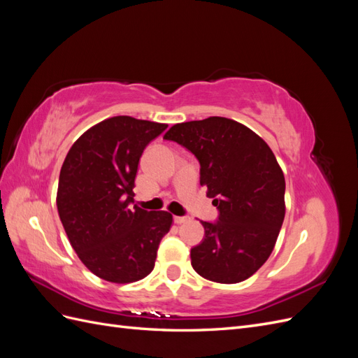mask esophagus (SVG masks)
<instances>
[{
    "mask_svg": "<svg viewBox=\"0 0 358 358\" xmlns=\"http://www.w3.org/2000/svg\"><path fill=\"white\" fill-rule=\"evenodd\" d=\"M173 220H175V222H176V224H183V222L189 221L188 216H175V218H173Z\"/></svg>",
    "mask_w": 358,
    "mask_h": 358,
    "instance_id": "obj_1",
    "label": "esophagus"
}]
</instances>
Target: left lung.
Instances as JSON below:
<instances>
[{"mask_svg":"<svg viewBox=\"0 0 358 358\" xmlns=\"http://www.w3.org/2000/svg\"><path fill=\"white\" fill-rule=\"evenodd\" d=\"M200 162V185L220 215L201 221L203 241L191 248L196 272L237 284L272 254L285 216V178L272 149L248 127L221 116L173 125L164 136Z\"/></svg>","mask_w":358,"mask_h":358,"instance_id":"obj_1","label":"left lung"}]
</instances>
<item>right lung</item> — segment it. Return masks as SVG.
I'll return each instance as SVG.
<instances>
[{
  "mask_svg": "<svg viewBox=\"0 0 358 358\" xmlns=\"http://www.w3.org/2000/svg\"><path fill=\"white\" fill-rule=\"evenodd\" d=\"M166 124L113 116L76 140L59 173L57 206L69 241L91 272L115 284L154 270L169 212L131 208L138 159Z\"/></svg>",
  "mask_w": 358,
  "mask_h": 358,
  "instance_id": "obj_1",
  "label": "right lung"
}]
</instances>
